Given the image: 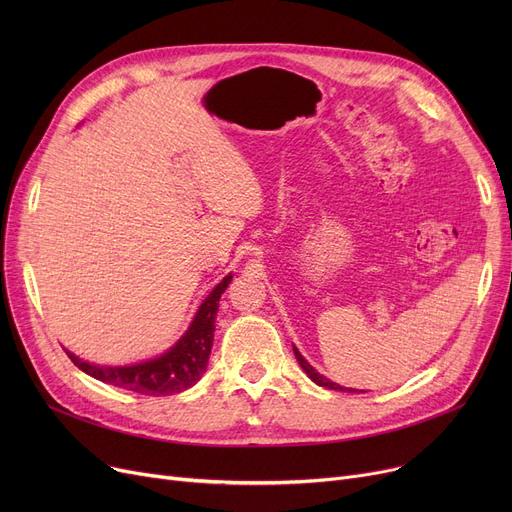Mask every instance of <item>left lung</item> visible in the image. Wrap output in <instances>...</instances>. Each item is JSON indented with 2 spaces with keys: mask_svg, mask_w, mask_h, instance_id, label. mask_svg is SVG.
<instances>
[{
  "mask_svg": "<svg viewBox=\"0 0 512 512\" xmlns=\"http://www.w3.org/2000/svg\"><path fill=\"white\" fill-rule=\"evenodd\" d=\"M292 351H294V357H297V361H299V365L303 367V371L309 375V380L311 382H315L317 386H321V388H328V390H340V392H359V390H355V388H344V386H340V384H336V382H332V380H328L326 375H321L313 365H309V361L299 353V348L297 346H292ZM363 392V390H361Z\"/></svg>",
  "mask_w": 512,
  "mask_h": 512,
  "instance_id": "left-lung-1",
  "label": "left lung"
}]
</instances>
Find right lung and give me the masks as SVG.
<instances>
[{
    "label": "right lung",
    "mask_w": 512,
    "mask_h": 512,
    "mask_svg": "<svg viewBox=\"0 0 512 512\" xmlns=\"http://www.w3.org/2000/svg\"><path fill=\"white\" fill-rule=\"evenodd\" d=\"M230 282L232 274H228L207 294L199 305L191 326L174 342V346H170L159 357L132 365H97L76 357L74 353L66 351V348L64 351L80 371H85L91 378L103 384L118 386L145 396H170L184 392L193 388L207 369L213 346L215 315H218L220 297Z\"/></svg>",
    "instance_id": "obj_1"
}]
</instances>
